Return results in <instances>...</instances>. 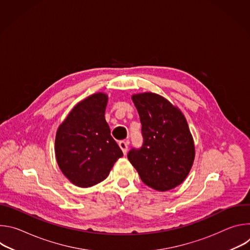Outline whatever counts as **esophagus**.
Segmentation results:
<instances>
[{"label": "esophagus", "instance_id": "1", "mask_svg": "<svg viewBox=\"0 0 250 250\" xmlns=\"http://www.w3.org/2000/svg\"><path fill=\"white\" fill-rule=\"evenodd\" d=\"M119 146H120L121 149L123 150L124 154H126V151H127V146H128V144H127V141L122 140V141H120V142H119Z\"/></svg>", "mask_w": 250, "mask_h": 250}]
</instances>
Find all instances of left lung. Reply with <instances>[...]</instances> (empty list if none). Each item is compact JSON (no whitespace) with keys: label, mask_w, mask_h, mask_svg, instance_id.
<instances>
[{"label":"left lung","mask_w":250,"mask_h":250,"mask_svg":"<svg viewBox=\"0 0 250 250\" xmlns=\"http://www.w3.org/2000/svg\"><path fill=\"white\" fill-rule=\"evenodd\" d=\"M138 112L144 145L127 158L141 181L165 192L179 186L195 159L194 139L183 113L164 97L151 93L131 96Z\"/></svg>","instance_id":"obj_1"}]
</instances>
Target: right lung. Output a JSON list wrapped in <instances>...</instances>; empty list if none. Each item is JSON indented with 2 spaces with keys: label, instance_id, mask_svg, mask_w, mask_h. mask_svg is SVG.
Instances as JSON below:
<instances>
[{
  "label": "right lung",
  "instance_id": "add662e5",
  "mask_svg": "<svg viewBox=\"0 0 250 250\" xmlns=\"http://www.w3.org/2000/svg\"><path fill=\"white\" fill-rule=\"evenodd\" d=\"M108 100V95L102 92L87 97L74 106L56 131L57 164L75 186L88 188L104 181L123 156L104 119Z\"/></svg>",
  "mask_w": 250,
  "mask_h": 250
}]
</instances>
